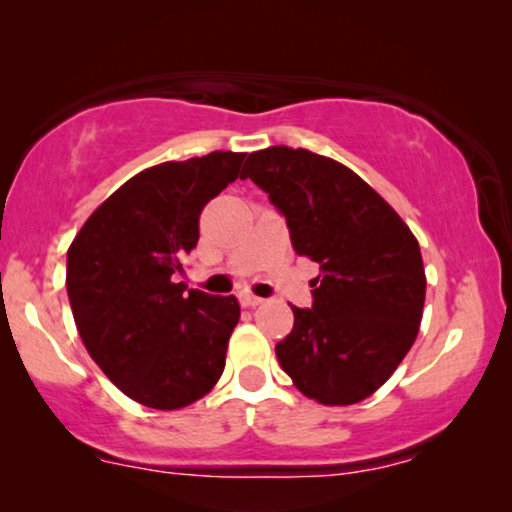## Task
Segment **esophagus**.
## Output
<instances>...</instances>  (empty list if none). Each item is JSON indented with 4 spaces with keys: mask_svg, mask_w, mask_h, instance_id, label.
I'll return each mask as SVG.
<instances>
[{
    "mask_svg": "<svg viewBox=\"0 0 512 512\" xmlns=\"http://www.w3.org/2000/svg\"><path fill=\"white\" fill-rule=\"evenodd\" d=\"M240 303L244 307H256V305H261L263 300L256 298V296H251V293H240Z\"/></svg>",
    "mask_w": 512,
    "mask_h": 512,
    "instance_id": "obj_1",
    "label": "esophagus"
}]
</instances>
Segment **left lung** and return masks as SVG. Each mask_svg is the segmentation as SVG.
<instances>
[{
  "label": "left lung",
  "mask_w": 512,
  "mask_h": 512,
  "mask_svg": "<svg viewBox=\"0 0 512 512\" xmlns=\"http://www.w3.org/2000/svg\"><path fill=\"white\" fill-rule=\"evenodd\" d=\"M247 177L286 219L296 254L319 263L312 307L291 305L279 366L317 403L363 401L417 338L426 277L415 235L359 174L312 151L249 153Z\"/></svg>",
  "instance_id": "8db88e82"
}]
</instances>
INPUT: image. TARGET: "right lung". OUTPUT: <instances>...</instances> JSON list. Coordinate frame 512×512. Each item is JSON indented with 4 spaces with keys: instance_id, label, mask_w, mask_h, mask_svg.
Returning <instances> with one entry per match:
<instances>
[{
    "instance_id": "1",
    "label": "right lung",
    "mask_w": 512,
    "mask_h": 512,
    "mask_svg": "<svg viewBox=\"0 0 512 512\" xmlns=\"http://www.w3.org/2000/svg\"><path fill=\"white\" fill-rule=\"evenodd\" d=\"M244 156L214 151L135 174L67 251V296L83 345L146 408L195 403L226 366L240 305L235 296L184 293L177 275L198 244L202 207L233 184Z\"/></svg>"
}]
</instances>
